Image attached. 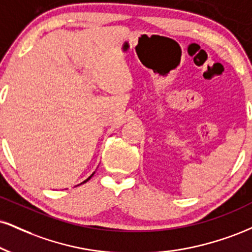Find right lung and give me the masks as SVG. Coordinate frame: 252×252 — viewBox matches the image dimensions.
<instances>
[{
  "mask_svg": "<svg viewBox=\"0 0 252 252\" xmlns=\"http://www.w3.org/2000/svg\"><path fill=\"white\" fill-rule=\"evenodd\" d=\"M93 175H94V174H93ZM93 175H92V176H89V177H88V178H87V180H86V181H83V182H82V183H81V184H83V183H86V182H88V181H89V180H90V178H92V177H93ZM78 186H80V184H78Z\"/></svg>",
  "mask_w": 252,
  "mask_h": 252,
  "instance_id": "1",
  "label": "right lung"
}]
</instances>
